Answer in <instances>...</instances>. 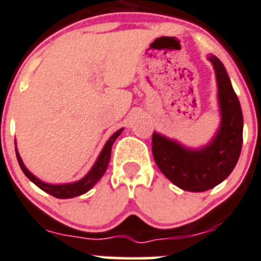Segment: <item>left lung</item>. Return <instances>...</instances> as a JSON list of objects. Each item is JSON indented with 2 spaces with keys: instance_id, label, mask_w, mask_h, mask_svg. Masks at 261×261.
<instances>
[{
  "instance_id": "left-lung-1",
  "label": "left lung",
  "mask_w": 261,
  "mask_h": 261,
  "mask_svg": "<svg viewBox=\"0 0 261 261\" xmlns=\"http://www.w3.org/2000/svg\"><path fill=\"white\" fill-rule=\"evenodd\" d=\"M221 125L207 146L188 149L175 140L154 133L151 150L160 172L173 184L189 192H204L223 181L235 168L243 147L244 118L240 102L225 67L215 55Z\"/></svg>"
}]
</instances>
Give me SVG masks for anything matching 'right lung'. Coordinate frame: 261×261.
Segmentation results:
<instances>
[{"label": "right lung", "mask_w": 261, "mask_h": 261, "mask_svg": "<svg viewBox=\"0 0 261 261\" xmlns=\"http://www.w3.org/2000/svg\"><path fill=\"white\" fill-rule=\"evenodd\" d=\"M122 130L123 128H120L118 131H116L114 135L109 139V141H107L106 145L103 146V149H102L98 159H97V162L94 163V165L92 167V169L89 170L88 174H87L86 177L82 178L81 180L74 181V183L49 184V183H45V181H41L40 179H38V178H36L33 173L29 172L28 168L25 167V164H23L22 160H21L20 154H18V151L16 149L17 162H18V164H20V168H21V170L23 172V174H25L29 179L33 181L34 184H36L39 188L43 189L44 192L51 194V196L55 197V198L64 199V198H73V197H78V196H81V194H84L86 192H88L89 189H91L92 187L97 183V181L101 179L102 175L105 174L107 167H109L110 159H111L112 145H114L116 139H117L118 136H120V134L122 133Z\"/></svg>", "instance_id": "right-lung-1"}]
</instances>
